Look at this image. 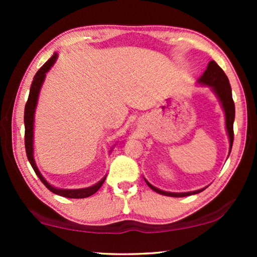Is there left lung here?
Here are the masks:
<instances>
[{
	"label": "left lung",
	"instance_id": "left-lung-1",
	"mask_svg": "<svg viewBox=\"0 0 257 257\" xmlns=\"http://www.w3.org/2000/svg\"><path fill=\"white\" fill-rule=\"evenodd\" d=\"M198 82L202 85H208L212 87L214 93L216 94V97L219 98L221 105L224 111V115H226V128L228 132V137H229V153L231 151V146H233L234 142V130L233 124L235 119V105L233 97H231V87L228 80V77L226 73L223 72V70L216 64V62L210 61L207 65L206 71L203 72V75L198 79ZM146 184L149 185L150 188H152L154 192L159 193V194L167 195V196H174V198H182V196H187L192 194H198L205 188L198 189V191L193 192H186V193H172V192H165L161 189L154 187L153 185H151L149 181L146 180Z\"/></svg>",
	"mask_w": 257,
	"mask_h": 257
}]
</instances>
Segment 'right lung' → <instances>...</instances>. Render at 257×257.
<instances>
[{"label": "right lung", "instance_id": "obj_1", "mask_svg": "<svg viewBox=\"0 0 257 257\" xmlns=\"http://www.w3.org/2000/svg\"><path fill=\"white\" fill-rule=\"evenodd\" d=\"M57 57H58L57 52H55V54L52 55V57L49 59V61L45 62L43 66H42V68L36 72V75L34 77L33 83H31L29 98H28L26 107H24V127H26L24 144H26V152H27L28 160H29L31 167L34 168L35 173H36L37 177L40 178V180L43 182L44 186L49 189V191H51L52 193H55V194L57 195L64 196V198L83 199L94 194V193L101 187V185L104 184L105 179H106V175H105L100 181H98L96 185L91 186V187L80 188V189H62V188L54 187V186H51L47 180H45L43 175L41 174V172L38 171L36 163H35V159H34V117H35V110H36V105L38 100V94H40L42 84L44 82L45 73H47L49 70L51 69V66L55 64Z\"/></svg>", "mask_w": 257, "mask_h": 257}]
</instances>
